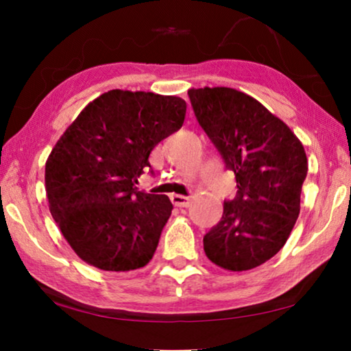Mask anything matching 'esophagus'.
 <instances>
[{"label":"esophagus","instance_id":"1","mask_svg":"<svg viewBox=\"0 0 351 351\" xmlns=\"http://www.w3.org/2000/svg\"><path fill=\"white\" fill-rule=\"evenodd\" d=\"M171 201H172V204L177 206V208H189V206H190V198H189V196H184V195L172 193Z\"/></svg>","mask_w":351,"mask_h":351}]
</instances>
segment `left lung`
Returning <instances> with one entry per match:
<instances>
[{
    "instance_id": "8db88e82",
    "label": "left lung",
    "mask_w": 351,
    "mask_h": 351,
    "mask_svg": "<svg viewBox=\"0 0 351 351\" xmlns=\"http://www.w3.org/2000/svg\"><path fill=\"white\" fill-rule=\"evenodd\" d=\"M189 97L238 189L204 234V252L225 270H251L280 252L299 217L308 171L304 145L287 124L237 89H190Z\"/></svg>"
}]
</instances>
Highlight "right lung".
Listing matches in <instances>:
<instances>
[{
    "label": "right lung",
    "instance_id": "1",
    "mask_svg": "<svg viewBox=\"0 0 351 351\" xmlns=\"http://www.w3.org/2000/svg\"><path fill=\"white\" fill-rule=\"evenodd\" d=\"M185 112L174 95L113 89L86 105L57 141L46 161L49 210L86 263L131 271L152 261L172 203L136 185Z\"/></svg>",
    "mask_w": 351,
    "mask_h": 351
}]
</instances>
